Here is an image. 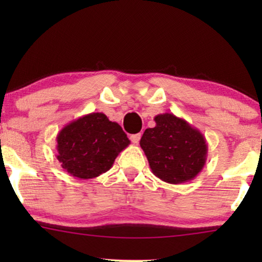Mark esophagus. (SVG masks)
Returning <instances> with one entry per match:
<instances>
[{
    "mask_svg": "<svg viewBox=\"0 0 262 262\" xmlns=\"http://www.w3.org/2000/svg\"><path fill=\"white\" fill-rule=\"evenodd\" d=\"M140 138H141V135H140V133H138V134H133V135H130V140H132V143H133V144H138V143H139Z\"/></svg>",
    "mask_w": 262,
    "mask_h": 262,
    "instance_id": "obj_1",
    "label": "esophagus"
}]
</instances>
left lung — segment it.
<instances>
[{
    "instance_id": "1",
    "label": "left lung",
    "mask_w": 262,
    "mask_h": 262,
    "mask_svg": "<svg viewBox=\"0 0 262 262\" xmlns=\"http://www.w3.org/2000/svg\"><path fill=\"white\" fill-rule=\"evenodd\" d=\"M154 128L140 139L152 173L171 185L188 182L206 165L208 145L204 135L172 113L158 114Z\"/></svg>"
}]
</instances>
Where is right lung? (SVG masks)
I'll use <instances>...</instances> for the list:
<instances>
[{"label":"right lung","instance_id":"right-lung-1","mask_svg":"<svg viewBox=\"0 0 262 262\" xmlns=\"http://www.w3.org/2000/svg\"><path fill=\"white\" fill-rule=\"evenodd\" d=\"M130 144L118 123L103 113H89L68 123L56 137L58 160L66 172L89 180L107 172Z\"/></svg>","mask_w":262,"mask_h":262}]
</instances>
